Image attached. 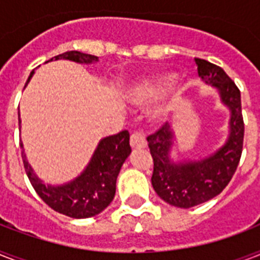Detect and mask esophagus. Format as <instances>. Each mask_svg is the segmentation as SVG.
Here are the masks:
<instances>
[{"label": "esophagus", "instance_id": "1", "mask_svg": "<svg viewBox=\"0 0 260 260\" xmlns=\"http://www.w3.org/2000/svg\"><path fill=\"white\" fill-rule=\"evenodd\" d=\"M147 146L146 136L142 132H134L131 135V147L132 148H144Z\"/></svg>", "mask_w": 260, "mask_h": 260}]
</instances>
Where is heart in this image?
I'll return each mask as SVG.
<instances>
[{"mask_svg": "<svg viewBox=\"0 0 260 260\" xmlns=\"http://www.w3.org/2000/svg\"><path fill=\"white\" fill-rule=\"evenodd\" d=\"M174 79H175V75L165 74L162 77H158L156 79H152V81L139 83L128 91V97L135 104H146V102L151 101L152 98L158 97L163 90H166V87L171 85ZM165 116H166V110L162 109L156 112L155 118L162 120Z\"/></svg>", "mask_w": 260, "mask_h": 260, "instance_id": "obj_1", "label": "heart"}]
</instances>
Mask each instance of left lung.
<instances>
[{
    "instance_id": "left-lung-1",
    "label": "left lung",
    "mask_w": 260,
    "mask_h": 260,
    "mask_svg": "<svg viewBox=\"0 0 260 260\" xmlns=\"http://www.w3.org/2000/svg\"><path fill=\"white\" fill-rule=\"evenodd\" d=\"M194 60L202 81L217 90L221 102L231 110L225 144L200 160L174 162L170 158L174 132L167 122L147 138L154 159L152 187L163 201L185 209L209 201L225 189L240 162L244 138L240 90L221 67L204 59Z\"/></svg>"
}]
</instances>
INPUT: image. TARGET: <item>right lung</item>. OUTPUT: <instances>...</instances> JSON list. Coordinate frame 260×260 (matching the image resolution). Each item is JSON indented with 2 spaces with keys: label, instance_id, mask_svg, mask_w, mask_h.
<instances>
[{
  "label": "right lung",
  "instance_id": "right-lung-1",
  "mask_svg": "<svg viewBox=\"0 0 260 260\" xmlns=\"http://www.w3.org/2000/svg\"><path fill=\"white\" fill-rule=\"evenodd\" d=\"M67 59L83 64L98 62L97 56L83 54L79 51H67L64 54L56 55L51 60ZM35 70L28 77L29 82ZM25 83V86H26ZM21 124L18 112V126ZM22 148V143H20ZM131 154L129 132L122 131L117 135H112L100 140L93 156L86 169L81 175L63 185H44L40 178L34 173L32 167L26 160L24 151L21 152L22 163L25 173L34 186L39 197L59 213L66 214L73 218H87L101 213L110 202L113 201L116 193V181L122 163Z\"/></svg>",
  "mask_w": 260,
  "mask_h": 260
}]
</instances>
